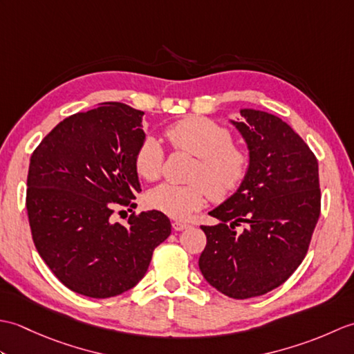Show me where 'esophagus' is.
I'll use <instances>...</instances> for the list:
<instances>
[{
    "mask_svg": "<svg viewBox=\"0 0 354 354\" xmlns=\"http://www.w3.org/2000/svg\"><path fill=\"white\" fill-rule=\"evenodd\" d=\"M171 227H173V230L175 231H184V230H187L190 227L189 223H184V222H179V221H175L171 223Z\"/></svg>",
    "mask_w": 354,
    "mask_h": 354,
    "instance_id": "esophagus-1",
    "label": "esophagus"
}]
</instances>
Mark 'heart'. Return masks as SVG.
Segmentation results:
<instances>
[{
	"label": "heart",
	"mask_w": 354,
	"mask_h": 354,
	"mask_svg": "<svg viewBox=\"0 0 354 354\" xmlns=\"http://www.w3.org/2000/svg\"><path fill=\"white\" fill-rule=\"evenodd\" d=\"M173 149L198 158L190 171V184H160L146 196L147 205L173 219H187L205 205L208 198L223 201L243 184L250 170L246 150L232 142V133L213 120L189 117L164 131ZM162 146L155 138L141 141L133 156L138 175L146 181L160 178Z\"/></svg>",
	"instance_id": "b5f03b06"
}]
</instances>
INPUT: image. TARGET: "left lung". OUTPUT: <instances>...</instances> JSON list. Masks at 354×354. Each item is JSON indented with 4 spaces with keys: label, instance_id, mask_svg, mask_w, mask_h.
Here are the masks:
<instances>
[{
    "label": "left lung",
    "instance_id": "1",
    "mask_svg": "<svg viewBox=\"0 0 354 354\" xmlns=\"http://www.w3.org/2000/svg\"><path fill=\"white\" fill-rule=\"evenodd\" d=\"M231 123L250 150L243 184L209 216L199 269L223 295L246 299L283 284L301 265L321 213L318 161L292 127L272 114L240 109ZM244 225L243 232L236 226Z\"/></svg>",
    "mask_w": 354,
    "mask_h": 354
}]
</instances>
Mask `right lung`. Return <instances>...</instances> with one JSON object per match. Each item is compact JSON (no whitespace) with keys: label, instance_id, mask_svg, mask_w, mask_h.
<instances>
[{"label":"right lung","instance_id":"right-lung-1","mask_svg":"<svg viewBox=\"0 0 354 354\" xmlns=\"http://www.w3.org/2000/svg\"><path fill=\"white\" fill-rule=\"evenodd\" d=\"M142 115L124 103H100L66 117L30 158L26 205L35 246L57 280L80 295L111 298L132 289L171 232L156 209L133 213L127 225L112 222L115 207H137L133 156L146 138Z\"/></svg>","mask_w":354,"mask_h":354}]
</instances>
